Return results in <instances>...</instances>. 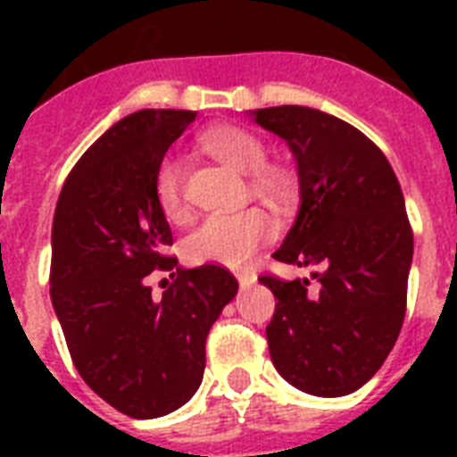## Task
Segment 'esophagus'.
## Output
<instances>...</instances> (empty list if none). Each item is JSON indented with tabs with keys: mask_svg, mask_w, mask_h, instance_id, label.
Wrapping results in <instances>:
<instances>
[{
	"mask_svg": "<svg viewBox=\"0 0 457 457\" xmlns=\"http://www.w3.org/2000/svg\"><path fill=\"white\" fill-rule=\"evenodd\" d=\"M237 279H239V285L242 287H251L256 282V275H253V272H237Z\"/></svg>",
	"mask_w": 457,
	"mask_h": 457,
	"instance_id": "1",
	"label": "esophagus"
}]
</instances>
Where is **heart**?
Masks as SVG:
<instances>
[{
  "label": "heart",
  "mask_w": 457,
  "mask_h": 457,
  "mask_svg": "<svg viewBox=\"0 0 457 457\" xmlns=\"http://www.w3.org/2000/svg\"><path fill=\"white\" fill-rule=\"evenodd\" d=\"M201 146L232 170L251 175L253 192L272 204L289 199V178L279 168L265 165L268 149L253 132L220 125L201 137ZM156 199L168 218H182V170L175 158H163L156 172ZM272 235V220L261 208L208 215L189 232L185 253L192 263L242 268Z\"/></svg>",
  "instance_id": "b5f03b06"
}]
</instances>
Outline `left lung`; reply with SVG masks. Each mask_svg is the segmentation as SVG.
<instances>
[{"label": "left lung", "mask_w": 457, "mask_h": 457, "mask_svg": "<svg viewBox=\"0 0 457 457\" xmlns=\"http://www.w3.org/2000/svg\"><path fill=\"white\" fill-rule=\"evenodd\" d=\"M296 158L301 206L272 258L315 268L308 279L263 275L278 299L265 327L272 365L312 396L370 382L405 318L412 229L396 172L353 125L308 106L249 111Z\"/></svg>", "instance_id": "left-lung-1"}]
</instances>
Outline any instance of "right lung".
Wrapping results in <instances>:
<instances>
[{"label": "right lung", "instance_id": "add662e5", "mask_svg": "<svg viewBox=\"0 0 457 457\" xmlns=\"http://www.w3.org/2000/svg\"><path fill=\"white\" fill-rule=\"evenodd\" d=\"M196 111L145 109L111 125L63 182L52 225V303L75 368L135 420L178 411L196 394L206 337L235 299L220 265L179 268L154 300L145 275L171 270L170 225L156 199L165 152Z\"/></svg>", "mask_w": 457, "mask_h": 457}]
</instances>
